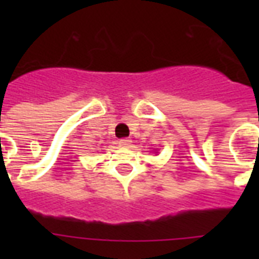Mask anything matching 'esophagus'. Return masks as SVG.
Wrapping results in <instances>:
<instances>
[{
  "label": "esophagus",
  "instance_id": "obj_1",
  "mask_svg": "<svg viewBox=\"0 0 259 259\" xmlns=\"http://www.w3.org/2000/svg\"><path fill=\"white\" fill-rule=\"evenodd\" d=\"M130 140H127V138H122V140H119V145H122V146H127V145H130Z\"/></svg>",
  "mask_w": 259,
  "mask_h": 259
}]
</instances>
